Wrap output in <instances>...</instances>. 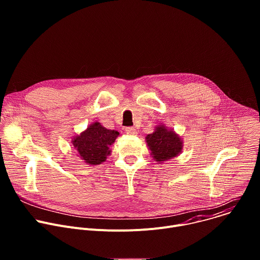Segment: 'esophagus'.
<instances>
[{
	"instance_id": "34e87169",
	"label": "esophagus",
	"mask_w": 260,
	"mask_h": 260,
	"mask_svg": "<svg viewBox=\"0 0 260 260\" xmlns=\"http://www.w3.org/2000/svg\"><path fill=\"white\" fill-rule=\"evenodd\" d=\"M125 133L127 134V135H131V136H135V135H137V129L135 128V127H126L125 128Z\"/></svg>"
}]
</instances>
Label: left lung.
Listing matches in <instances>:
<instances>
[{"label":"left lung","instance_id":"1","mask_svg":"<svg viewBox=\"0 0 260 260\" xmlns=\"http://www.w3.org/2000/svg\"><path fill=\"white\" fill-rule=\"evenodd\" d=\"M146 144L152 158L159 164L178 156L183 150L182 138L165 124L156 125L153 133L146 136Z\"/></svg>","mask_w":260,"mask_h":260}]
</instances>
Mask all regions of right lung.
Returning a JSON list of instances; mask_svg holds the SVG:
<instances>
[{"label":"right lung","instance_id":"right-lung-1","mask_svg":"<svg viewBox=\"0 0 260 260\" xmlns=\"http://www.w3.org/2000/svg\"><path fill=\"white\" fill-rule=\"evenodd\" d=\"M119 133L108 129L95 121L87 126L79 135L74 136L71 143L84 162L90 166L101 165L111 154V145H113Z\"/></svg>","mask_w":260,"mask_h":260}]
</instances>
